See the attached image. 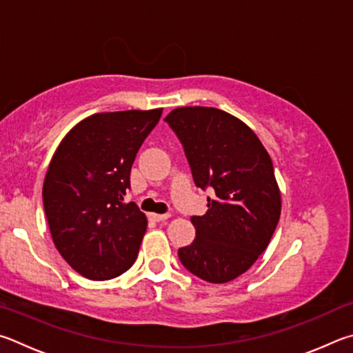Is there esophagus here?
Returning <instances> with one entry per match:
<instances>
[{
	"label": "esophagus",
	"mask_w": 353,
	"mask_h": 353,
	"mask_svg": "<svg viewBox=\"0 0 353 353\" xmlns=\"http://www.w3.org/2000/svg\"><path fill=\"white\" fill-rule=\"evenodd\" d=\"M169 217H170L169 214H152V219L154 221H165Z\"/></svg>",
	"instance_id": "34e87169"
}]
</instances>
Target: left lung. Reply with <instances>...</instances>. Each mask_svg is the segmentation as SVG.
<instances>
[{"label":"left lung","mask_w":353,"mask_h":353,"mask_svg":"<svg viewBox=\"0 0 353 353\" xmlns=\"http://www.w3.org/2000/svg\"><path fill=\"white\" fill-rule=\"evenodd\" d=\"M181 141L196 188L212 189L195 240L178 250L190 273L211 283L236 279L267 250L281 217L274 167L257 134L223 110L181 107L164 119Z\"/></svg>","instance_id":"8db88e82"}]
</instances>
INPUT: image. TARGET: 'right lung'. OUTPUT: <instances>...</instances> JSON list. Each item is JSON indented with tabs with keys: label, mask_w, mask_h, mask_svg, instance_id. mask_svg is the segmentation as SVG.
Segmentation results:
<instances>
[{
	"label": "right lung",
	"mask_w": 353,
	"mask_h": 353,
	"mask_svg": "<svg viewBox=\"0 0 353 353\" xmlns=\"http://www.w3.org/2000/svg\"><path fill=\"white\" fill-rule=\"evenodd\" d=\"M163 108L96 113L74 125L55 150L43 183L49 231L72 270L108 281L134 263L147 217L123 203L136 153Z\"/></svg>",
	"instance_id": "obj_1"
}]
</instances>
